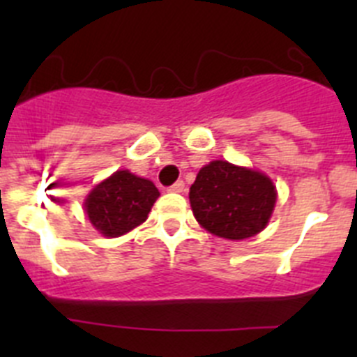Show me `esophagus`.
<instances>
[{"mask_svg": "<svg viewBox=\"0 0 357 357\" xmlns=\"http://www.w3.org/2000/svg\"><path fill=\"white\" fill-rule=\"evenodd\" d=\"M184 181H176L175 184L172 185V188L168 189V191H172V193H182V191H184Z\"/></svg>", "mask_w": 357, "mask_h": 357, "instance_id": "obj_1", "label": "esophagus"}]
</instances>
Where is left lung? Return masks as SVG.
Listing matches in <instances>:
<instances>
[{
	"mask_svg": "<svg viewBox=\"0 0 357 357\" xmlns=\"http://www.w3.org/2000/svg\"><path fill=\"white\" fill-rule=\"evenodd\" d=\"M277 200L272 178L227 160H213L189 189L197 222L211 234L247 239L268 225Z\"/></svg>",
	"mask_w": 357,
	"mask_h": 357,
	"instance_id": "left-lung-1",
	"label": "left lung"
}]
</instances>
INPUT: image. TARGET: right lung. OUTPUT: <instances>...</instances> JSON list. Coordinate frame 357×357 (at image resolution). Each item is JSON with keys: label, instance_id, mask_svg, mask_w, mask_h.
<instances>
[{"label": "right lung", "instance_id": "right-lung-1", "mask_svg": "<svg viewBox=\"0 0 357 357\" xmlns=\"http://www.w3.org/2000/svg\"><path fill=\"white\" fill-rule=\"evenodd\" d=\"M159 189L128 169H119L94 185L84 202L89 222L100 234L118 238L146 222Z\"/></svg>", "mask_w": 357, "mask_h": 357}]
</instances>
